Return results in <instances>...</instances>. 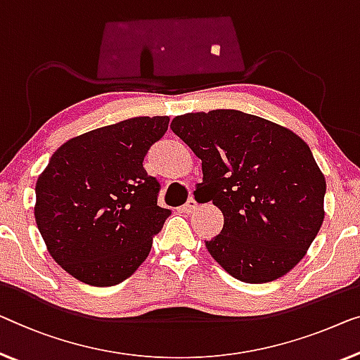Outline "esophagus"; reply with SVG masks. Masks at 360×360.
Returning a JSON list of instances; mask_svg holds the SVG:
<instances>
[{
	"mask_svg": "<svg viewBox=\"0 0 360 360\" xmlns=\"http://www.w3.org/2000/svg\"><path fill=\"white\" fill-rule=\"evenodd\" d=\"M198 208V203L194 197H191L189 200H187L184 205H182V210H184L186 213H194Z\"/></svg>",
	"mask_w": 360,
	"mask_h": 360,
	"instance_id": "obj_1",
	"label": "esophagus"
}]
</instances>
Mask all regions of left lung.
Returning <instances> with one entry per match:
<instances>
[{
    "mask_svg": "<svg viewBox=\"0 0 360 360\" xmlns=\"http://www.w3.org/2000/svg\"><path fill=\"white\" fill-rule=\"evenodd\" d=\"M171 131L202 160L203 202L221 210L210 255L236 280L260 284L291 271L325 218V176L291 129L238 110L176 116Z\"/></svg>",
    "mask_w": 360,
    "mask_h": 360,
    "instance_id": "left-lung-1",
    "label": "left lung"
}]
</instances>
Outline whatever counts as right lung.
Instances as JSON below:
<instances>
[{
	"instance_id": "obj_1",
	"label": "right lung",
	"mask_w": 360,
	"mask_h": 360,
	"mask_svg": "<svg viewBox=\"0 0 360 360\" xmlns=\"http://www.w3.org/2000/svg\"><path fill=\"white\" fill-rule=\"evenodd\" d=\"M168 116H139L94 129L56 150L35 184L34 214L50 255L90 286H115L143 264L171 210L143 169Z\"/></svg>"
}]
</instances>
